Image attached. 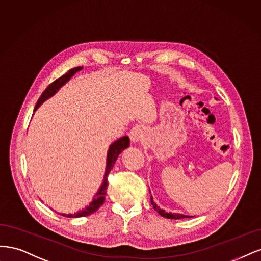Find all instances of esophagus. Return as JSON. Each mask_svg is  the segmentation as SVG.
<instances>
[{
    "label": "esophagus",
    "instance_id": "obj_1",
    "mask_svg": "<svg viewBox=\"0 0 261 261\" xmlns=\"http://www.w3.org/2000/svg\"><path fill=\"white\" fill-rule=\"evenodd\" d=\"M130 138H131V141H132L133 143L139 142L140 139L142 138V130H141L139 127L133 128L132 131H131V133H130Z\"/></svg>",
    "mask_w": 261,
    "mask_h": 261
}]
</instances>
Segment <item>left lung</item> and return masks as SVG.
<instances>
[{
  "mask_svg": "<svg viewBox=\"0 0 261 261\" xmlns=\"http://www.w3.org/2000/svg\"><path fill=\"white\" fill-rule=\"evenodd\" d=\"M150 204L153 205L154 209L156 210V212H157L159 215L163 216V217H165V218H168V219H183V218H190V216H186V215H182V214L166 213L164 209H162L161 207L156 205V203L154 201V199H153V196H152V195H150Z\"/></svg>",
  "mask_w": 261,
  "mask_h": 261,
  "instance_id": "obj_1",
  "label": "left lung"
}]
</instances>
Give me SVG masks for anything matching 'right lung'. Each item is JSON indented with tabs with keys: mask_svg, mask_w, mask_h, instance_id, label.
Returning a JSON list of instances; mask_svg holds the SVG:
<instances>
[{
	"mask_svg": "<svg viewBox=\"0 0 261 261\" xmlns=\"http://www.w3.org/2000/svg\"><path fill=\"white\" fill-rule=\"evenodd\" d=\"M83 67H75V68H72L70 70H68V72H66L65 74H63L61 78L56 79L54 82H52L45 90L42 95L40 96V98L38 99V103L36 105V109L39 108V106L41 104H43L46 99H48L49 97H52L55 93H57V91L60 90L64 85H66V82H68L70 80V78L72 75L77 72L82 70ZM35 109V111H36ZM130 145V140L128 137H122L119 140L115 141L113 144L109 146L108 152H107V161H106V170H105V174H104V180L102 186L98 189L97 193L94 195L93 200L91 201L89 204V206H87L86 208H83L82 210H79V212L74 213V214H60L64 217H68V218H79V217H86L89 216L91 214L95 213L96 210L104 204L105 200V196H106V191H107V187H108V181H107V175L111 172V170L113 169V167L117 161V158L121 154V152L123 149H125L127 147H129Z\"/></svg>",
	"mask_w": 261,
	"mask_h": 261,
	"instance_id": "1",
	"label": "right lung"
}]
</instances>
